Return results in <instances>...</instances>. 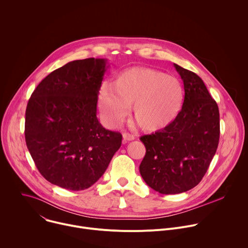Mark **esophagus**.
Wrapping results in <instances>:
<instances>
[{
	"label": "esophagus",
	"mask_w": 248,
	"mask_h": 248,
	"mask_svg": "<svg viewBox=\"0 0 248 248\" xmlns=\"http://www.w3.org/2000/svg\"><path fill=\"white\" fill-rule=\"evenodd\" d=\"M123 138H124V143H125V142H127V141H131V140H133L135 137H134V135H133V134H130V133H126V132H124V133H123Z\"/></svg>",
	"instance_id": "1"
}]
</instances>
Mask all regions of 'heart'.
Instances as JSON below:
<instances>
[{"mask_svg": "<svg viewBox=\"0 0 248 248\" xmlns=\"http://www.w3.org/2000/svg\"><path fill=\"white\" fill-rule=\"evenodd\" d=\"M184 88L171 76L147 67H131L119 75L115 85L104 83L99 92L100 108L110 127L118 125L132 106L133 117L147 131L159 130L178 116Z\"/></svg>", "mask_w": 248, "mask_h": 248, "instance_id": "obj_1", "label": "heart"}]
</instances>
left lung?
Instances as JSON below:
<instances>
[{
	"instance_id": "8db88e82",
	"label": "left lung",
	"mask_w": 248,
	"mask_h": 248,
	"mask_svg": "<svg viewBox=\"0 0 248 248\" xmlns=\"http://www.w3.org/2000/svg\"><path fill=\"white\" fill-rule=\"evenodd\" d=\"M173 65L185 86L182 110L163 129L140 137L146 148L140 174L162 194H178L196 186L217 151L220 138L216 101L196 74Z\"/></svg>"
}]
</instances>
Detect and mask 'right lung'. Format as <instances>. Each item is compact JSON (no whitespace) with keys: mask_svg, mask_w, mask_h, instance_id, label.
<instances>
[{"mask_svg":"<svg viewBox=\"0 0 248 248\" xmlns=\"http://www.w3.org/2000/svg\"><path fill=\"white\" fill-rule=\"evenodd\" d=\"M106 62H67L47 76L27 103L26 146L39 172L60 187L93 186L122 145V134L104 128L96 116Z\"/></svg>","mask_w":248,"mask_h":248,"instance_id":"right-lung-1","label":"right lung"}]
</instances>
